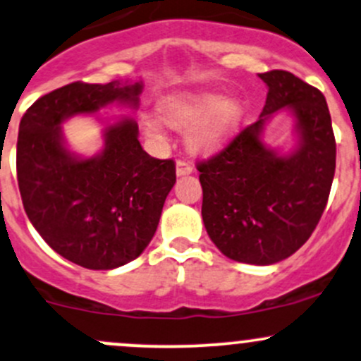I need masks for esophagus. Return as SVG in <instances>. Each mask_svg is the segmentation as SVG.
<instances>
[{
    "label": "esophagus",
    "mask_w": 361,
    "mask_h": 361,
    "mask_svg": "<svg viewBox=\"0 0 361 361\" xmlns=\"http://www.w3.org/2000/svg\"><path fill=\"white\" fill-rule=\"evenodd\" d=\"M193 171V168H192V164H190L188 161H178L176 162V174L178 176H187V174H190Z\"/></svg>",
    "instance_id": "obj_1"
}]
</instances>
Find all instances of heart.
Returning <instances> with one entry per match:
<instances>
[{
	"label": "heart",
	"mask_w": 361,
	"mask_h": 361,
	"mask_svg": "<svg viewBox=\"0 0 361 361\" xmlns=\"http://www.w3.org/2000/svg\"><path fill=\"white\" fill-rule=\"evenodd\" d=\"M157 114L174 128H188L190 149L202 154L217 152L238 133L243 123V102L236 97H221L216 92H180L164 97L157 104ZM149 137H161V123L145 120Z\"/></svg>",
	"instance_id": "obj_1"
}]
</instances>
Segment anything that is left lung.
Returning <instances> with one entry per match:
<instances>
[{
	"mask_svg": "<svg viewBox=\"0 0 361 361\" xmlns=\"http://www.w3.org/2000/svg\"><path fill=\"white\" fill-rule=\"evenodd\" d=\"M267 85L260 118L219 154L197 164L202 219L228 259L271 265L310 238L336 171V140L324 94L290 71L259 73ZM279 109L295 116L297 147L279 154L263 144L264 123Z\"/></svg>",
	"mask_w": 361,
	"mask_h": 361,
	"instance_id": "obj_1",
	"label": "left lung"
}]
</instances>
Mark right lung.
Here are the masks:
<instances>
[{
    "instance_id": "obj_1",
    "label": "right lung",
    "mask_w": 361,
    "mask_h": 361,
    "mask_svg": "<svg viewBox=\"0 0 361 361\" xmlns=\"http://www.w3.org/2000/svg\"><path fill=\"white\" fill-rule=\"evenodd\" d=\"M142 89V82H73L39 97L20 121L23 209L42 240L80 267L109 271L145 250L176 169L173 159H156L142 149L133 118L106 126L104 147L92 157L66 147L61 123L113 102L135 109Z\"/></svg>"
}]
</instances>
